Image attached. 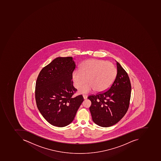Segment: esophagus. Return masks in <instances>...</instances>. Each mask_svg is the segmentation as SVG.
<instances>
[{
    "label": "esophagus",
    "mask_w": 161,
    "mask_h": 161,
    "mask_svg": "<svg viewBox=\"0 0 161 161\" xmlns=\"http://www.w3.org/2000/svg\"><path fill=\"white\" fill-rule=\"evenodd\" d=\"M83 98L84 100H85V99H87V97H88L86 95H83Z\"/></svg>",
    "instance_id": "obj_1"
}]
</instances>
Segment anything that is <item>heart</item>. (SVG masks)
<instances>
[{"mask_svg":"<svg viewBox=\"0 0 161 161\" xmlns=\"http://www.w3.org/2000/svg\"><path fill=\"white\" fill-rule=\"evenodd\" d=\"M117 70L112 62L91 59L82 64L80 69L74 70L72 78L75 88L80 94H87L95 90L101 93L108 90L116 78Z\"/></svg>","mask_w":161,"mask_h":161,"instance_id":"heart-1","label":"heart"}]
</instances>
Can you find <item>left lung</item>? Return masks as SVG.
<instances>
[{
  "instance_id": "1",
  "label": "left lung",
  "mask_w": 161,
  "mask_h": 161,
  "mask_svg": "<svg viewBox=\"0 0 161 161\" xmlns=\"http://www.w3.org/2000/svg\"><path fill=\"white\" fill-rule=\"evenodd\" d=\"M115 61L117 74L109 89L88 97L92 103L89 109L93 121L104 127L115 125L125 116L130 99L131 87L128 74Z\"/></svg>"
}]
</instances>
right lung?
Listing matches in <instances>:
<instances>
[{
  "instance_id": "1",
  "label": "right lung",
  "mask_w": 161,
  "mask_h": 161,
  "mask_svg": "<svg viewBox=\"0 0 161 161\" xmlns=\"http://www.w3.org/2000/svg\"><path fill=\"white\" fill-rule=\"evenodd\" d=\"M75 68L72 57H58L42 68L36 80V106L45 119L55 126L71 123L83 102L82 95L73 97L77 91L72 81Z\"/></svg>"
}]
</instances>
